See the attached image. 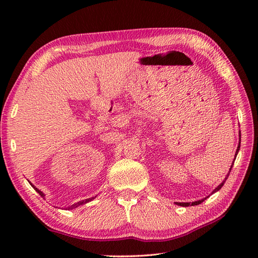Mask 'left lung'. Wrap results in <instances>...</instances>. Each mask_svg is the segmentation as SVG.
<instances>
[{
	"mask_svg": "<svg viewBox=\"0 0 258 258\" xmlns=\"http://www.w3.org/2000/svg\"><path fill=\"white\" fill-rule=\"evenodd\" d=\"M240 141V140H239ZM239 147H240V142L238 143V146H237V150H236V154L235 155H237V153H238V151H239ZM236 158V157H235ZM235 158H234V161H235ZM233 165H234V163L232 164V166H231V168H229V173H231V169H232V167H233ZM228 175L229 174H227V176H226V178H225V180L227 179V177H228ZM225 180H223V183L222 184H220L217 186V187L213 190V193H215V191H217V190H220L221 188H222V186L224 185V183H225ZM212 193V194H213ZM207 199V197H205V199H203V200H200V201H196V202H191V203H176L177 205H179V206H184V207H186V206H194V205H199V204H202L203 202H204L205 200Z\"/></svg>",
	"mask_w": 258,
	"mask_h": 258,
	"instance_id": "8db88e82",
	"label": "left lung"
}]
</instances>
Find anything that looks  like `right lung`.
Masks as SVG:
<instances>
[{"mask_svg":"<svg viewBox=\"0 0 258 258\" xmlns=\"http://www.w3.org/2000/svg\"><path fill=\"white\" fill-rule=\"evenodd\" d=\"M32 185V184H31ZM33 186V185H32ZM33 188H34L38 194H40L41 196H43L44 197V194L42 193V191L40 190V189H37L35 186H33ZM92 200H94V197H92V199H86V200H84V201H81V202H78V203H75V204H73V205H71V206H69L68 207V210H73V208H76L78 206H80V205H83V204H85V203H89V202H91Z\"/></svg>","mask_w":258,"mask_h":258,"instance_id":"1","label":"right lung"}]
</instances>
